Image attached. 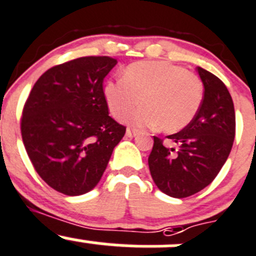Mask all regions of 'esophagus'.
<instances>
[{
    "label": "esophagus",
    "instance_id": "34e87169",
    "mask_svg": "<svg viewBox=\"0 0 256 256\" xmlns=\"http://www.w3.org/2000/svg\"><path fill=\"white\" fill-rule=\"evenodd\" d=\"M138 134V131L136 130V128H128V130H126V135H128V138H134V136H136Z\"/></svg>",
    "mask_w": 256,
    "mask_h": 256
}]
</instances>
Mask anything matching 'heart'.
I'll return each mask as SVG.
<instances>
[{"instance_id": "1", "label": "heart", "mask_w": 256, "mask_h": 256, "mask_svg": "<svg viewBox=\"0 0 256 256\" xmlns=\"http://www.w3.org/2000/svg\"><path fill=\"white\" fill-rule=\"evenodd\" d=\"M108 108L116 118L126 116L140 128H158L166 132L182 130L194 120L202 102V84L195 74L165 61L136 62L124 78L111 80L104 88Z\"/></svg>"}]
</instances>
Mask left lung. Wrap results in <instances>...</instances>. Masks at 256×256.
Here are the masks:
<instances>
[{
    "instance_id": "obj_1",
    "label": "left lung",
    "mask_w": 256,
    "mask_h": 256,
    "mask_svg": "<svg viewBox=\"0 0 256 256\" xmlns=\"http://www.w3.org/2000/svg\"><path fill=\"white\" fill-rule=\"evenodd\" d=\"M204 84V98L194 120L170 138L175 148H166L154 136L148 168L154 182L166 195L178 199L191 196L216 178L228 160L235 138L232 98L219 78L196 68Z\"/></svg>"
}]
</instances>
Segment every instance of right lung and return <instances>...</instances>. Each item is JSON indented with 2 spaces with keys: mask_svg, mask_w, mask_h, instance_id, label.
Segmentation results:
<instances>
[{
  "mask_svg": "<svg viewBox=\"0 0 256 256\" xmlns=\"http://www.w3.org/2000/svg\"><path fill=\"white\" fill-rule=\"evenodd\" d=\"M118 64L86 56L47 70L21 118L24 148L36 172L58 192L78 196L100 181L125 126L108 116L104 78Z\"/></svg>",
  "mask_w": 256,
  "mask_h": 256,
  "instance_id": "add662e5",
  "label": "right lung"
}]
</instances>
